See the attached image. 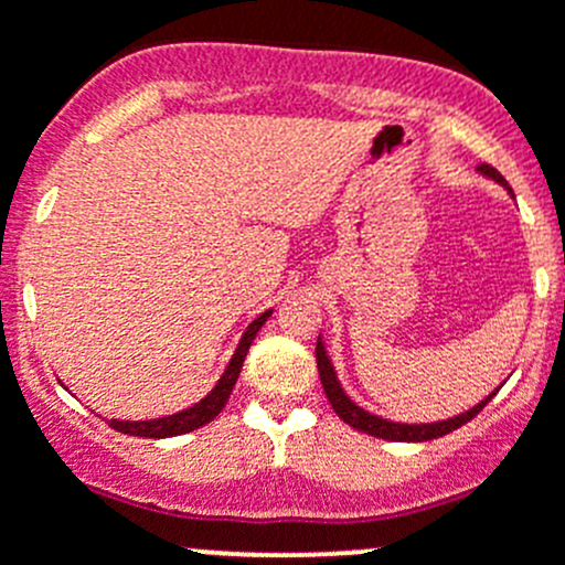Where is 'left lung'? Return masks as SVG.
<instances>
[{
  "label": "left lung",
  "instance_id": "obj_1",
  "mask_svg": "<svg viewBox=\"0 0 565 565\" xmlns=\"http://www.w3.org/2000/svg\"><path fill=\"white\" fill-rule=\"evenodd\" d=\"M478 172L492 177L494 182H500V185L509 188L505 177L500 174L494 167H489V163H481V167H478ZM317 369H319V380H322L324 396H328L330 407L335 409V415H339L344 424H350L352 429H358V431H366V435L383 437V440H393V443H424V440H435V437L448 435V431L459 429V426H465L467 420L476 418V415L481 413V409L487 407L494 396V393H489L483 402H478L476 407H470L467 413L454 415V418H448V420H437V424H396V420H385V418H380V415L366 413V409L358 407V404L347 396L344 388H341L339 377H335L333 363H330L328 352H324L322 339H317Z\"/></svg>",
  "mask_w": 565,
  "mask_h": 565
}]
</instances>
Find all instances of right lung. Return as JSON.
Wrapping results in <instances>:
<instances>
[{
	"label": "right lung",
	"instance_id": "add662e5",
	"mask_svg": "<svg viewBox=\"0 0 565 565\" xmlns=\"http://www.w3.org/2000/svg\"><path fill=\"white\" fill-rule=\"evenodd\" d=\"M273 315L270 311H265V315H259L254 319V322L248 324L246 333H243L241 344H237L235 355H232L230 366H226V372L221 374V380L215 383V388L207 393V396L202 398V402H196L193 407L182 409V413H174V415H167V418H152V420H108V426L117 431H122V435H134V437H152V440H161V437H177V435H185V431H193L199 429V426L210 424V420L215 418V415L224 409V404L230 402V393L235 388L237 377H241V369H243V361H246L248 355V347L250 341L256 339V333H259L262 324L267 322V317Z\"/></svg>",
	"mask_w": 565,
	"mask_h": 565
}]
</instances>
